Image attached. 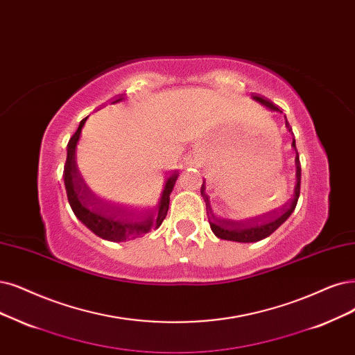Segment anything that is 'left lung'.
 Returning a JSON list of instances; mask_svg holds the SVG:
<instances>
[{
  "instance_id": "obj_1",
  "label": "left lung",
  "mask_w": 355,
  "mask_h": 355,
  "mask_svg": "<svg viewBox=\"0 0 355 355\" xmlns=\"http://www.w3.org/2000/svg\"><path fill=\"white\" fill-rule=\"evenodd\" d=\"M253 99L256 102H259L260 105H263V107H266L270 111L281 112V110L277 107V105L272 103L270 101H268L265 98L253 96ZM285 125L288 130H291L290 124H288V121H286V116H285ZM293 146L295 148V140L293 141ZM295 166H297V173H295L297 184L294 189V198L288 202L282 209H279V211H273L266 215H261L259 218L245 219V220H232V219H225V218H220V216L215 215L212 211L211 202H209V196L206 194V182L203 181L200 193H202V198L206 203L207 220H209V224H211L212 232L220 240L237 241V243H256V241H260V240L269 237L273 231H277L284 224V222L291 216V214L294 212V209L297 206L298 196H300V180H301V168H300L298 156L295 157Z\"/></svg>"
}]
</instances>
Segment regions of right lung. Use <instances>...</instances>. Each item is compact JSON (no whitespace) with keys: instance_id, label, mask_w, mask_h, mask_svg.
<instances>
[{"instance_id":"obj_1","label":"right lung","mask_w":355,"mask_h":355,"mask_svg":"<svg viewBox=\"0 0 355 355\" xmlns=\"http://www.w3.org/2000/svg\"><path fill=\"white\" fill-rule=\"evenodd\" d=\"M124 98L121 96L112 103L120 102ZM87 118L80 121L76 133L67 144V161H65L64 166V186L65 191H67L69 203L77 219L80 220L83 225H86L92 232L96 234L98 237L114 243L135 240L137 237H141L144 234H148L152 230L159 228L168 214L169 194L173 191L175 181L178 178L177 171H174V173L165 180L161 199L150 212L133 214L121 206L112 205L98 198L85 182L82 174L78 173V168L76 164L77 141L80 139L82 128Z\"/></svg>"}]
</instances>
